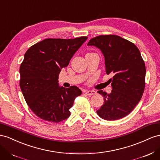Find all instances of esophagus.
Segmentation results:
<instances>
[{
	"mask_svg": "<svg viewBox=\"0 0 160 160\" xmlns=\"http://www.w3.org/2000/svg\"><path fill=\"white\" fill-rule=\"evenodd\" d=\"M96 93V92L93 90H89V91H86L85 92V94L87 95V96H92V95H94Z\"/></svg>",
	"mask_w": 160,
	"mask_h": 160,
	"instance_id": "obj_1",
	"label": "esophagus"
}]
</instances>
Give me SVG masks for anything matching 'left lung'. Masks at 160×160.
<instances>
[{"instance_id": "1", "label": "left lung", "mask_w": 160, "mask_h": 160, "mask_svg": "<svg viewBox=\"0 0 160 160\" xmlns=\"http://www.w3.org/2000/svg\"><path fill=\"white\" fill-rule=\"evenodd\" d=\"M88 46L100 49L106 74L114 75L110 79L112 88L110 94L98 91L104 103L97 114L106 120L122 118L135 108L144 92L146 68L140 51L133 43L116 35L96 36Z\"/></svg>"}]
</instances>
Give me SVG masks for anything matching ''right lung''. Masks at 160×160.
Segmentation results:
<instances>
[{"label":"right lung","mask_w":160,"mask_h":160,"mask_svg":"<svg viewBox=\"0 0 160 160\" xmlns=\"http://www.w3.org/2000/svg\"><path fill=\"white\" fill-rule=\"evenodd\" d=\"M87 39H45L25 52L19 85L29 108L39 118L58 123L69 117V109L82 92L76 86L60 87L58 75Z\"/></svg>","instance_id":"add662e5"}]
</instances>
